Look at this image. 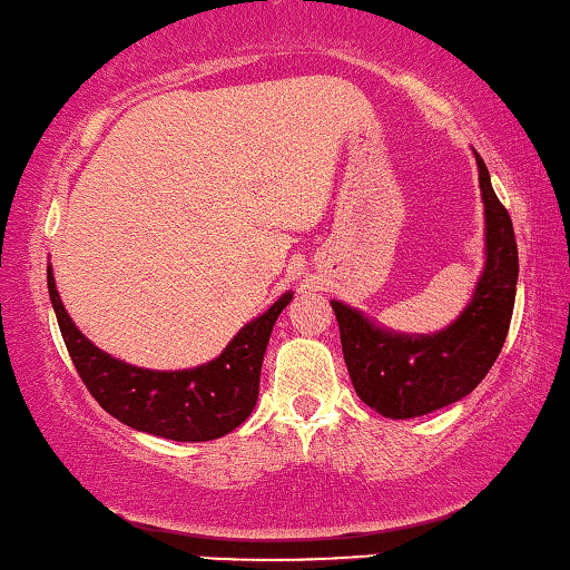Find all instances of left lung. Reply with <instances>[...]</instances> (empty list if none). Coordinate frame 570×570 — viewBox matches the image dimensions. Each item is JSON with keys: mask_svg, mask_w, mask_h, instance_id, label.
<instances>
[{"mask_svg": "<svg viewBox=\"0 0 570 570\" xmlns=\"http://www.w3.org/2000/svg\"><path fill=\"white\" fill-rule=\"evenodd\" d=\"M476 169L487 264L472 302L454 324L436 334H399L377 327L347 304L330 302L355 393L387 419H415L462 401L484 381L508 337L518 288V243L480 155Z\"/></svg>", "mask_w": 570, "mask_h": 570, "instance_id": "1", "label": "left lung"}]
</instances>
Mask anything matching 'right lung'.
<instances>
[{"mask_svg":"<svg viewBox=\"0 0 570 570\" xmlns=\"http://www.w3.org/2000/svg\"><path fill=\"white\" fill-rule=\"evenodd\" d=\"M48 292L70 360L98 405L126 426L171 441H210L238 429L258 401L261 365L276 317L292 302L278 296L210 363L189 370H147L98 350L68 317L48 268Z\"/></svg>","mask_w":570,"mask_h":570,"instance_id":"right-lung-1","label":"right lung"}]
</instances>
